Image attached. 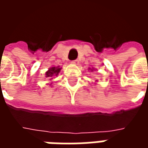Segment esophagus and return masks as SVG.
<instances>
[{
  "instance_id": "1",
  "label": "esophagus",
  "mask_w": 148,
  "mask_h": 148,
  "mask_svg": "<svg viewBox=\"0 0 148 148\" xmlns=\"http://www.w3.org/2000/svg\"><path fill=\"white\" fill-rule=\"evenodd\" d=\"M71 63H73V64L74 65H77L78 63H79V60H78V59H75V60H74V61L71 62Z\"/></svg>"
}]
</instances>
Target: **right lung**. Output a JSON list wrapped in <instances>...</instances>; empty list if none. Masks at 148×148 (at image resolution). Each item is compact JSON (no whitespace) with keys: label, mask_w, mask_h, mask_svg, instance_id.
I'll return each instance as SVG.
<instances>
[{"label":"right lung","mask_w":148,"mask_h":148,"mask_svg":"<svg viewBox=\"0 0 148 148\" xmlns=\"http://www.w3.org/2000/svg\"><path fill=\"white\" fill-rule=\"evenodd\" d=\"M60 70H61V68H59V67L51 68L48 71H47V72H46V77H51L52 76H54V75H57V74L59 73Z\"/></svg>","instance_id":"right-lung-1"}]
</instances>
